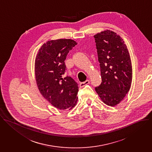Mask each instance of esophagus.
<instances>
[{"label":"esophagus","instance_id":"esophagus-1","mask_svg":"<svg viewBox=\"0 0 152 152\" xmlns=\"http://www.w3.org/2000/svg\"><path fill=\"white\" fill-rule=\"evenodd\" d=\"M89 83H90L89 80H86L85 82H82V83H80V87L82 88V87L85 86V85H88Z\"/></svg>","mask_w":152,"mask_h":152}]
</instances>
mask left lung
<instances>
[{"label":"left lung","instance_id":"obj_1","mask_svg":"<svg viewBox=\"0 0 152 152\" xmlns=\"http://www.w3.org/2000/svg\"><path fill=\"white\" fill-rule=\"evenodd\" d=\"M102 77L95 91L107 105L119 104L129 91L132 80L130 55L121 37L106 31L94 36Z\"/></svg>","mask_w":152,"mask_h":152}]
</instances>
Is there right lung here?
<instances>
[{
  "label": "right lung",
  "mask_w": 152,
  "mask_h": 152,
  "mask_svg": "<svg viewBox=\"0 0 152 152\" xmlns=\"http://www.w3.org/2000/svg\"><path fill=\"white\" fill-rule=\"evenodd\" d=\"M76 45L72 39L50 40L42 46L36 57L38 89L49 103L60 110H70L77 103L78 84L71 77L63 76L66 70V56Z\"/></svg>",
  "instance_id": "add662e5"
}]
</instances>
